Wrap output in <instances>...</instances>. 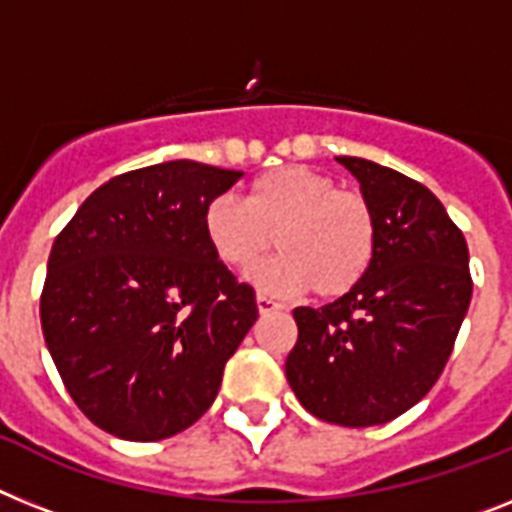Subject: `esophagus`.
Instances as JSON below:
<instances>
[{
    "label": "esophagus",
    "instance_id": "1",
    "mask_svg": "<svg viewBox=\"0 0 512 512\" xmlns=\"http://www.w3.org/2000/svg\"><path fill=\"white\" fill-rule=\"evenodd\" d=\"M256 306H259V314H272V311H280L282 303H277L269 295H256Z\"/></svg>",
    "mask_w": 512,
    "mask_h": 512
}]
</instances>
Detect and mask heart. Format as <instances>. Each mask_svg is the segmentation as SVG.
I'll use <instances>...</instances> for the list:
<instances>
[{
    "mask_svg": "<svg viewBox=\"0 0 512 512\" xmlns=\"http://www.w3.org/2000/svg\"><path fill=\"white\" fill-rule=\"evenodd\" d=\"M211 251L227 269L248 274L269 248L280 259L253 274L264 290H303L340 298L363 280L374 256V211L363 193L337 188L327 172L285 164L248 185L246 204L214 198L204 211Z\"/></svg>",
    "mask_w": 512,
    "mask_h": 512,
    "instance_id": "b5f03b06",
    "label": "heart"
}]
</instances>
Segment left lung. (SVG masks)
<instances>
[{"instance_id":"obj_1","label":"left lung","mask_w":512,"mask_h":512,"mask_svg":"<svg viewBox=\"0 0 512 512\" xmlns=\"http://www.w3.org/2000/svg\"><path fill=\"white\" fill-rule=\"evenodd\" d=\"M374 211V256L353 290L295 308L285 361L295 398L316 418L377 426L432 390L471 303L463 232L426 185L358 156H337Z\"/></svg>"}]
</instances>
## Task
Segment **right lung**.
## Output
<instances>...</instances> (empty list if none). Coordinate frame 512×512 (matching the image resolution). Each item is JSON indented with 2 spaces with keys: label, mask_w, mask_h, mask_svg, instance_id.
<instances>
[{
  "label": "right lung",
  "mask_w": 512,
  "mask_h": 512,
  "mask_svg": "<svg viewBox=\"0 0 512 512\" xmlns=\"http://www.w3.org/2000/svg\"><path fill=\"white\" fill-rule=\"evenodd\" d=\"M243 172L154 164L96 188L54 240L41 329L70 398L133 442L183 432L259 319L256 293L214 256L206 206Z\"/></svg>",
  "instance_id": "right-lung-1"
}]
</instances>
